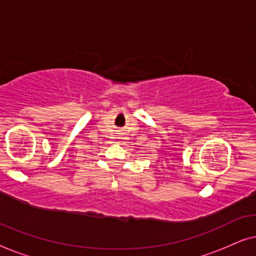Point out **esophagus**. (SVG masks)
Wrapping results in <instances>:
<instances>
[{"mask_svg": "<svg viewBox=\"0 0 256 256\" xmlns=\"http://www.w3.org/2000/svg\"><path fill=\"white\" fill-rule=\"evenodd\" d=\"M118 142H120V141H118Z\"/></svg>", "mask_w": 256, "mask_h": 256, "instance_id": "obj_1", "label": "esophagus"}]
</instances>
